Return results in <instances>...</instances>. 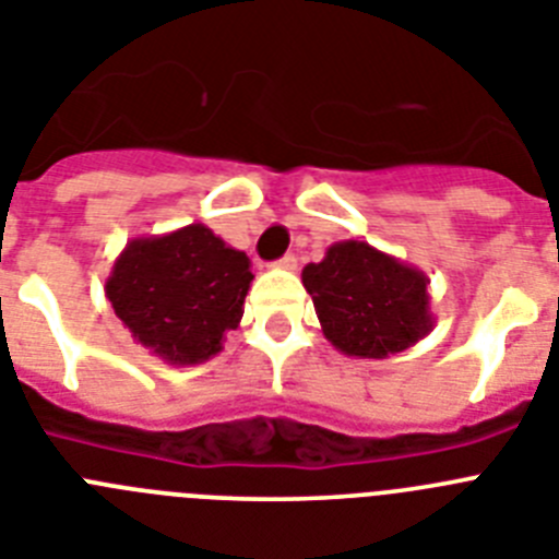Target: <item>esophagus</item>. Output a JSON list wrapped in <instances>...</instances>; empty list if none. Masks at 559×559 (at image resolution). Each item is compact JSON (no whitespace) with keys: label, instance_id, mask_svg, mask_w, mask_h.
Listing matches in <instances>:
<instances>
[{"label":"esophagus","instance_id":"34e87169","mask_svg":"<svg viewBox=\"0 0 559 559\" xmlns=\"http://www.w3.org/2000/svg\"><path fill=\"white\" fill-rule=\"evenodd\" d=\"M276 269H283V271H294L296 269V257L294 254H285L283 260H276Z\"/></svg>","mask_w":559,"mask_h":559}]
</instances>
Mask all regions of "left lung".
I'll list each match as a JSON object with an SVG mask.
<instances>
[{
    "label": "left lung",
    "instance_id": "1",
    "mask_svg": "<svg viewBox=\"0 0 559 559\" xmlns=\"http://www.w3.org/2000/svg\"><path fill=\"white\" fill-rule=\"evenodd\" d=\"M302 285L324 338L349 358H389L433 330L426 271L364 240L330 246L305 265Z\"/></svg>",
    "mask_w": 559,
    "mask_h": 559
}]
</instances>
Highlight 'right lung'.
<instances>
[{
	"mask_svg": "<svg viewBox=\"0 0 559 559\" xmlns=\"http://www.w3.org/2000/svg\"><path fill=\"white\" fill-rule=\"evenodd\" d=\"M254 280L246 251L204 224L128 240L106 296L131 338L173 367L204 364L243 319Z\"/></svg>",
	"mask_w": 559,
	"mask_h": 559,
	"instance_id": "1",
	"label": "right lung"
}]
</instances>
